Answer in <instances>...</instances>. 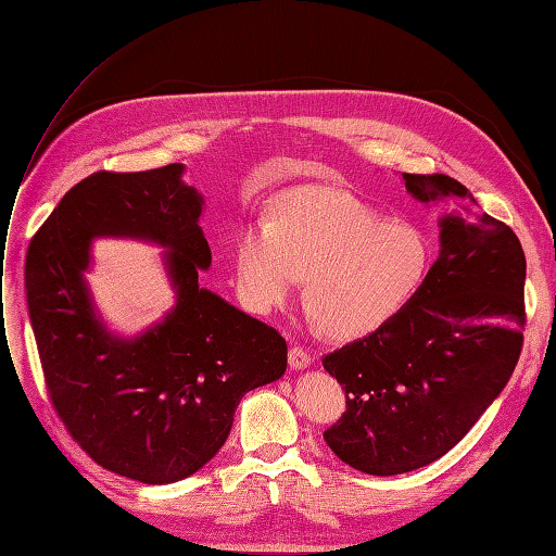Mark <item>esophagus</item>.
<instances>
[{
    "mask_svg": "<svg viewBox=\"0 0 556 556\" xmlns=\"http://www.w3.org/2000/svg\"><path fill=\"white\" fill-rule=\"evenodd\" d=\"M288 359L292 368H308L311 366V352L301 345H292L288 352Z\"/></svg>",
    "mask_w": 556,
    "mask_h": 556,
    "instance_id": "34e87169",
    "label": "esophagus"
}]
</instances>
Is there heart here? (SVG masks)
<instances>
[{
  "label": "heart",
  "mask_w": 556,
  "mask_h": 556,
  "mask_svg": "<svg viewBox=\"0 0 556 556\" xmlns=\"http://www.w3.org/2000/svg\"><path fill=\"white\" fill-rule=\"evenodd\" d=\"M243 304L280 306L304 276V306L336 341L382 329L406 308L431 266V248L408 223L384 220L350 192L304 185L280 192L264 225L239 231L231 250Z\"/></svg>",
  "instance_id": "obj_1"
}]
</instances>
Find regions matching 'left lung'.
I'll list each match as a JSON object with an SVG mask.
<instances>
[{"label":"left lung","instance_id":"1","mask_svg":"<svg viewBox=\"0 0 556 556\" xmlns=\"http://www.w3.org/2000/svg\"><path fill=\"white\" fill-rule=\"evenodd\" d=\"M403 180L425 204L452 206L439 223L441 255L392 323L323 357L345 392L325 441L368 476L441 459L501 394L525 343L527 260L515 231L462 207L476 199L445 174Z\"/></svg>","mask_w":556,"mask_h":556}]
</instances>
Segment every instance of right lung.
I'll list each match as a JSON object with an SVG mask.
<instances>
[{
    "label": "right lung",
    "mask_w": 556,
    "mask_h": 556,
    "mask_svg": "<svg viewBox=\"0 0 556 556\" xmlns=\"http://www.w3.org/2000/svg\"><path fill=\"white\" fill-rule=\"evenodd\" d=\"M182 164L97 172L62 197L27 248L25 290L48 396L66 431L117 476L188 478L215 457L245 392L278 380L288 343L260 319L199 288L211 248L204 199ZM129 236L169 247L177 306L137 340L111 334L81 278L89 243Z\"/></svg>",
    "instance_id": "obj_1"
}]
</instances>
